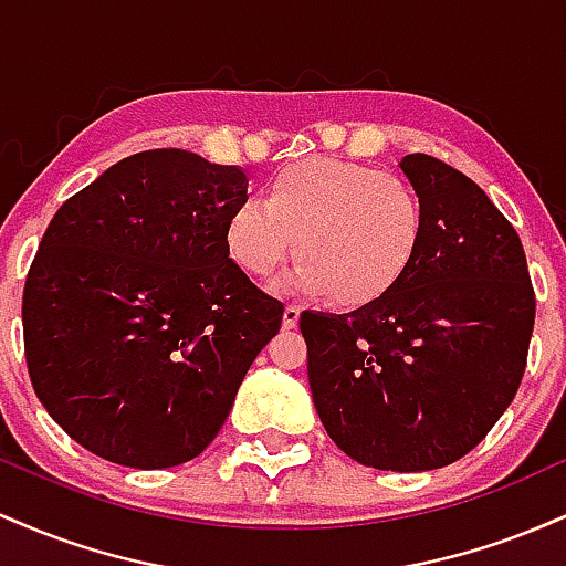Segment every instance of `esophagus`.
I'll return each instance as SVG.
<instances>
[{
    "label": "esophagus",
    "instance_id": "34e87169",
    "mask_svg": "<svg viewBox=\"0 0 566 566\" xmlns=\"http://www.w3.org/2000/svg\"><path fill=\"white\" fill-rule=\"evenodd\" d=\"M297 322H301V308H297V305H287V308H284V316H282L284 329H295Z\"/></svg>",
    "mask_w": 566,
    "mask_h": 566
}]
</instances>
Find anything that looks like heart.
Segmentation results:
<instances>
[{
	"instance_id": "obj_1",
	"label": "heart",
	"mask_w": 566,
	"mask_h": 566,
	"mask_svg": "<svg viewBox=\"0 0 566 566\" xmlns=\"http://www.w3.org/2000/svg\"><path fill=\"white\" fill-rule=\"evenodd\" d=\"M426 201L409 180L354 161L311 157L279 170L265 199L231 207L223 242L250 276L269 279L295 252L292 290L365 308L399 287L426 239Z\"/></svg>"
}]
</instances>
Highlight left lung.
I'll return each instance as SVG.
<instances>
[{
	"label": "left lung",
	"instance_id": "left-lung-1",
	"mask_svg": "<svg viewBox=\"0 0 566 566\" xmlns=\"http://www.w3.org/2000/svg\"><path fill=\"white\" fill-rule=\"evenodd\" d=\"M426 201V239L399 287L350 314L303 311L308 382L329 439L380 471H433L471 452L522 382L535 292L522 239L444 161H399Z\"/></svg>",
	"mask_w": 566,
	"mask_h": 566
}]
</instances>
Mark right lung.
Segmentation results:
<instances>
[{
  "label": "right lung",
  "instance_id": "obj_1",
  "mask_svg": "<svg viewBox=\"0 0 566 566\" xmlns=\"http://www.w3.org/2000/svg\"><path fill=\"white\" fill-rule=\"evenodd\" d=\"M242 199V167L154 148L116 161L50 220L25 276V365L84 450L172 469L218 437L284 314L226 250Z\"/></svg>",
  "mask_w": 566,
  "mask_h": 566
}]
</instances>
